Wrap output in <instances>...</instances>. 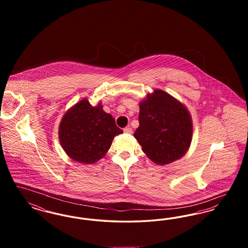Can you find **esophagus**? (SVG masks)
<instances>
[{
    "instance_id": "obj_1",
    "label": "esophagus",
    "mask_w": 248,
    "mask_h": 248,
    "mask_svg": "<svg viewBox=\"0 0 248 248\" xmlns=\"http://www.w3.org/2000/svg\"><path fill=\"white\" fill-rule=\"evenodd\" d=\"M124 132L125 133V134H131L132 133V128L131 127H125V128H124Z\"/></svg>"
}]
</instances>
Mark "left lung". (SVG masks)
<instances>
[{"label": "left lung", "mask_w": 248, "mask_h": 248, "mask_svg": "<svg viewBox=\"0 0 248 248\" xmlns=\"http://www.w3.org/2000/svg\"><path fill=\"white\" fill-rule=\"evenodd\" d=\"M140 126L134 137L142 151L157 165L180 159L189 150L192 121L188 109L175 97L156 89L140 104Z\"/></svg>", "instance_id": "1"}]
</instances>
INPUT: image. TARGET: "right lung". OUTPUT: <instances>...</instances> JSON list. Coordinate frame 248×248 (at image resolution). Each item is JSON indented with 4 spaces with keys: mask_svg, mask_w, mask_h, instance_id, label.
I'll use <instances>...</instances> for the list:
<instances>
[{
    "mask_svg": "<svg viewBox=\"0 0 248 248\" xmlns=\"http://www.w3.org/2000/svg\"><path fill=\"white\" fill-rule=\"evenodd\" d=\"M122 133L100 103L93 107L84 98L64 114L59 124V141L72 160L94 164L106 154L114 137Z\"/></svg>",
    "mask_w": 248,
    "mask_h": 248,
    "instance_id": "1",
    "label": "right lung"
}]
</instances>
